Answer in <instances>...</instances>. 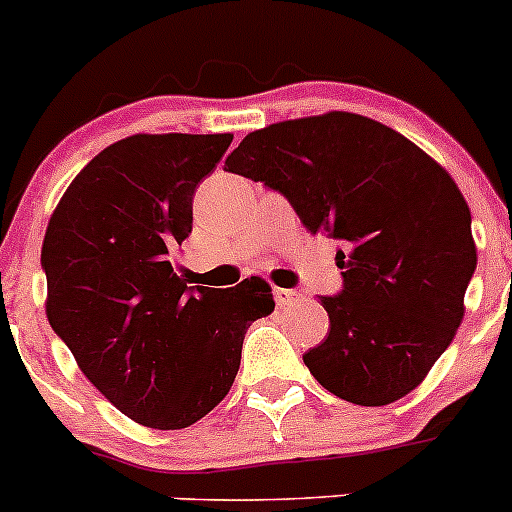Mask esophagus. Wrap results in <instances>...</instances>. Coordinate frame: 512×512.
<instances>
[{"label": "esophagus", "mask_w": 512, "mask_h": 512, "mask_svg": "<svg viewBox=\"0 0 512 512\" xmlns=\"http://www.w3.org/2000/svg\"><path fill=\"white\" fill-rule=\"evenodd\" d=\"M297 300H300V292L287 290V287H275V302H277V305H280V307L295 305Z\"/></svg>", "instance_id": "esophagus-1"}]
</instances>
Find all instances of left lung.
Segmentation results:
<instances>
[{
  "label": "left lung",
  "instance_id": "left-lung-1",
  "mask_svg": "<svg viewBox=\"0 0 512 512\" xmlns=\"http://www.w3.org/2000/svg\"><path fill=\"white\" fill-rule=\"evenodd\" d=\"M225 167L282 192L312 235L342 245V292L320 297L330 332L302 355L315 380L367 408L418 388L463 322L478 265L453 177L393 127L352 112L250 132Z\"/></svg>",
  "mask_w": 512,
  "mask_h": 512
}]
</instances>
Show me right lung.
Returning <instances> with one entry per match:
<instances>
[{"label":"right lung","mask_w":512,"mask_h":512,"mask_svg":"<svg viewBox=\"0 0 512 512\" xmlns=\"http://www.w3.org/2000/svg\"><path fill=\"white\" fill-rule=\"evenodd\" d=\"M232 135H132L99 152L59 200L42 242L47 320L79 370L127 418L190 428L230 393L247 327L275 310L262 277L187 287L170 252Z\"/></svg>","instance_id":"right-lung-1"}]
</instances>
